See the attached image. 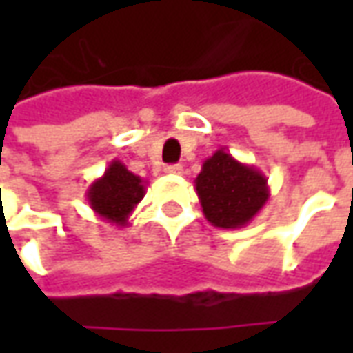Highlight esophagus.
<instances>
[{"mask_svg":"<svg viewBox=\"0 0 353 353\" xmlns=\"http://www.w3.org/2000/svg\"><path fill=\"white\" fill-rule=\"evenodd\" d=\"M164 172H166V174H181V172H183V166H181V164H170V166L164 168Z\"/></svg>","mask_w":353,"mask_h":353,"instance_id":"1","label":"esophagus"}]
</instances>
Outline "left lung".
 Wrapping results in <instances>:
<instances>
[{"mask_svg":"<svg viewBox=\"0 0 353 353\" xmlns=\"http://www.w3.org/2000/svg\"><path fill=\"white\" fill-rule=\"evenodd\" d=\"M204 217L219 229H242L268 202L265 174L217 149L194 179Z\"/></svg>","mask_w":353,"mask_h":353,"instance_id":"obj_1","label":"left lung"}]
</instances>
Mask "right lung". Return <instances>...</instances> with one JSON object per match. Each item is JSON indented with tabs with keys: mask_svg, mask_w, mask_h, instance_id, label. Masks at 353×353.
<instances>
[{
	"mask_svg": "<svg viewBox=\"0 0 353 353\" xmlns=\"http://www.w3.org/2000/svg\"><path fill=\"white\" fill-rule=\"evenodd\" d=\"M145 185L123 162L111 161L103 176L88 187L87 200L100 219L117 227H126L134 208L145 196Z\"/></svg>",
	"mask_w": 353,
	"mask_h": 353,
	"instance_id": "add662e5",
	"label": "right lung"
}]
</instances>
